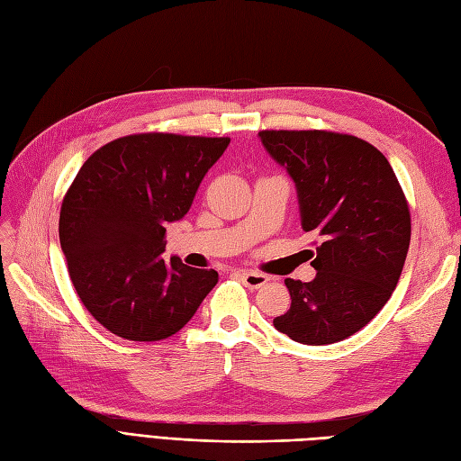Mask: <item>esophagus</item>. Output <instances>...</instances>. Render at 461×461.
Wrapping results in <instances>:
<instances>
[{
	"label": "esophagus",
	"instance_id": "34e87169",
	"mask_svg": "<svg viewBox=\"0 0 461 461\" xmlns=\"http://www.w3.org/2000/svg\"><path fill=\"white\" fill-rule=\"evenodd\" d=\"M239 276H240V281L244 283V286L252 288V290L261 288V286H265V285L269 283V276H267V275L256 273V271H240Z\"/></svg>",
	"mask_w": 461,
	"mask_h": 461
}]
</instances>
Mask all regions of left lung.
Wrapping results in <instances>:
<instances>
[{"mask_svg": "<svg viewBox=\"0 0 461 461\" xmlns=\"http://www.w3.org/2000/svg\"><path fill=\"white\" fill-rule=\"evenodd\" d=\"M259 138L296 183L302 229L321 240L315 278H286L290 310L273 323L300 344L340 342L393 296L410 248L408 200L388 159L357 136L261 131Z\"/></svg>", "mask_w": 461, "mask_h": 461, "instance_id": "1", "label": "left lung"}]
</instances>
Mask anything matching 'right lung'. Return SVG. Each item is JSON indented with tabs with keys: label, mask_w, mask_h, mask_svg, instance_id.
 Here are the masks:
<instances>
[{
	"label": "right lung",
	"mask_w": 461,
	"mask_h": 461,
	"mask_svg": "<svg viewBox=\"0 0 461 461\" xmlns=\"http://www.w3.org/2000/svg\"><path fill=\"white\" fill-rule=\"evenodd\" d=\"M230 138L144 132L95 149L68 186L59 240L80 302L121 339L173 337L217 285L213 269L163 259L167 222L183 219Z\"/></svg>",
	"instance_id": "right-lung-1"
}]
</instances>
